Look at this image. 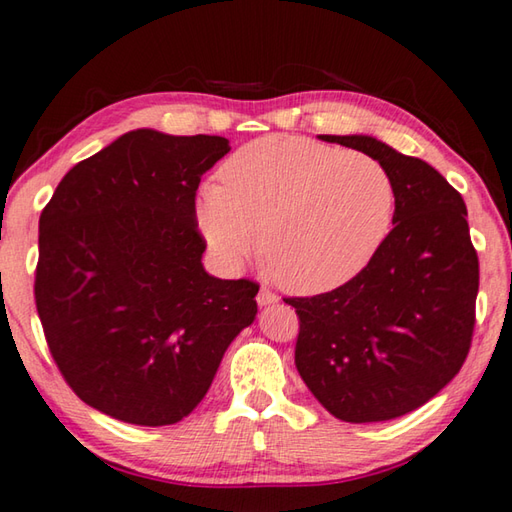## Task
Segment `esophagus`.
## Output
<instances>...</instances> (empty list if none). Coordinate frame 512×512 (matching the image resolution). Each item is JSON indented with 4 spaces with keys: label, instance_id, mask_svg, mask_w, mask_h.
Instances as JSON below:
<instances>
[{
    "label": "esophagus",
    "instance_id": "34e87169",
    "mask_svg": "<svg viewBox=\"0 0 512 512\" xmlns=\"http://www.w3.org/2000/svg\"><path fill=\"white\" fill-rule=\"evenodd\" d=\"M277 302V295L268 291V288H262V291L257 293V304L259 306H266V304H275Z\"/></svg>",
    "mask_w": 512,
    "mask_h": 512
}]
</instances>
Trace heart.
Returning <instances> with one entry per match:
<instances>
[{
	"mask_svg": "<svg viewBox=\"0 0 512 512\" xmlns=\"http://www.w3.org/2000/svg\"><path fill=\"white\" fill-rule=\"evenodd\" d=\"M199 192L197 221L228 271L262 253L288 291L327 293L353 280L394 224L396 183L367 154L302 136H264Z\"/></svg>",
	"mask_w": 512,
	"mask_h": 512,
	"instance_id": "1",
	"label": "heart"
}]
</instances>
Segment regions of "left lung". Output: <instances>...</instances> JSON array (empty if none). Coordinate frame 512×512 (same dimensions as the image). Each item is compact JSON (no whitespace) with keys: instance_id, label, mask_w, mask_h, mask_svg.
Returning a JSON list of instances; mask_svg holds the SVG:
<instances>
[{"instance_id":"8db88e82","label":"left lung","mask_w":512,"mask_h":512,"mask_svg":"<svg viewBox=\"0 0 512 512\" xmlns=\"http://www.w3.org/2000/svg\"><path fill=\"white\" fill-rule=\"evenodd\" d=\"M318 138L383 163L398 197L392 232L353 280L286 297L300 318L295 367L340 421H389L425 405L466 362L479 291L468 210L432 165L374 136Z\"/></svg>"}]
</instances>
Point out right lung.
Returning a JSON list of instances; mask_svg holds the SVG:
<instances>
[{"label":"right lung","instance_id":"add662e5","mask_svg":"<svg viewBox=\"0 0 512 512\" xmlns=\"http://www.w3.org/2000/svg\"><path fill=\"white\" fill-rule=\"evenodd\" d=\"M224 136L134 129L64 174L40 215L35 306L80 401L132 425H172L253 324L259 286L201 264L194 197Z\"/></svg>","mask_w":512,"mask_h":512}]
</instances>
